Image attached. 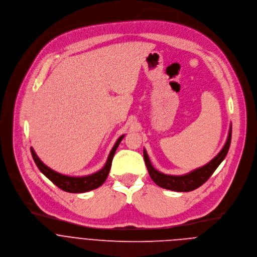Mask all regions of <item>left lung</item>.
I'll use <instances>...</instances> for the list:
<instances>
[{
	"instance_id": "8db88e82",
	"label": "left lung",
	"mask_w": 257,
	"mask_h": 257,
	"mask_svg": "<svg viewBox=\"0 0 257 257\" xmlns=\"http://www.w3.org/2000/svg\"><path fill=\"white\" fill-rule=\"evenodd\" d=\"M231 135H232V126L229 130V135L226 141V144L224 145L223 149L219 152V154L213 158L209 163L206 165L194 170V172L185 175V176H167L164 174L159 173L156 170L150 163V160L148 158V155L146 151L144 150V161L146 164V167L148 169V173L152 181L159 186L160 188L167 189L170 191L176 192H191L199 187H201L203 184H205L209 178L214 174L216 168L220 165V163L224 160L226 157L230 143H231Z\"/></svg>"
}]
</instances>
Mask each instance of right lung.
<instances>
[{
    "instance_id": "1",
    "label": "right lung",
    "mask_w": 257,
    "mask_h": 257,
    "mask_svg": "<svg viewBox=\"0 0 257 257\" xmlns=\"http://www.w3.org/2000/svg\"><path fill=\"white\" fill-rule=\"evenodd\" d=\"M124 135H122L115 143L114 147L112 148L110 155L108 157V160L105 164V166L99 170V172L91 175V176H87V177H79V178H75V177H67V176H63L60 175L54 170H52L51 168H49L48 166H46L36 155L35 151L33 150V148L31 147V154L32 157L37 165V167L39 168L40 172L47 178L49 179L56 187H58L60 190L67 192V193H84V192H89L92 190H95L97 188H99L100 186H102L109 173H110V168L112 165V160L114 157V154L120 144V142L122 141Z\"/></svg>"
}]
</instances>
